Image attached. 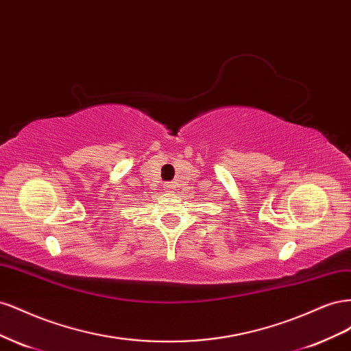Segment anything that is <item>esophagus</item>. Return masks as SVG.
Returning a JSON list of instances; mask_svg holds the SVG:
<instances>
[{
    "mask_svg": "<svg viewBox=\"0 0 351 351\" xmlns=\"http://www.w3.org/2000/svg\"><path fill=\"white\" fill-rule=\"evenodd\" d=\"M164 192L165 193H174L176 192V184L174 183H165L164 184Z\"/></svg>",
    "mask_w": 351,
    "mask_h": 351,
    "instance_id": "34e87169",
    "label": "esophagus"
}]
</instances>
